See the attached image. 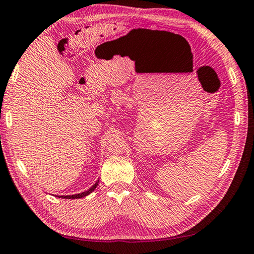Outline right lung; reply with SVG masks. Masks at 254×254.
<instances>
[{
    "label": "right lung",
    "instance_id": "right-lung-1",
    "mask_svg": "<svg viewBox=\"0 0 254 254\" xmlns=\"http://www.w3.org/2000/svg\"><path fill=\"white\" fill-rule=\"evenodd\" d=\"M99 182V181H98ZM98 182L97 183L92 186L91 189H89L88 190H86V192H83V193H80V194H74V195H66V196H58V197H62V198H81V197H84V196H87L88 194H90L93 190H95L96 188H97V185H98Z\"/></svg>",
    "mask_w": 254,
    "mask_h": 254
}]
</instances>
